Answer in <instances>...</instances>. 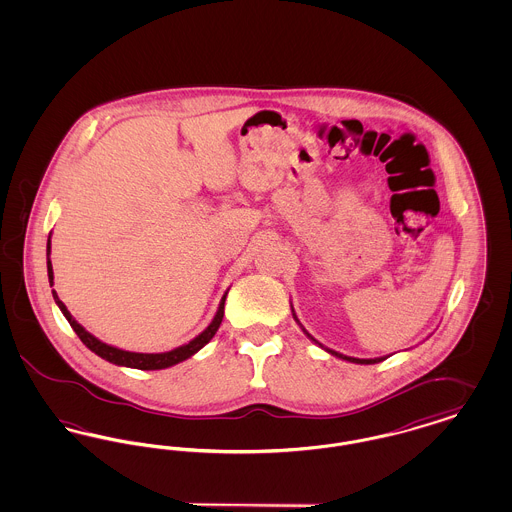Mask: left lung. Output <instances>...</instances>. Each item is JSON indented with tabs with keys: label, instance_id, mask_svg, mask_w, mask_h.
<instances>
[{
	"label": "left lung",
	"instance_id": "1",
	"mask_svg": "<svg viewBox=\"0 0 512 512\" xmlns=\"http://www.w3.org/2000/svg\"><path fill=\"white\" fill-rule=\"evenodd\" d=\"M292 315H293V320H295V322H297V324H299V328H301V330H303V332H305V336H307V338H309V340L315 341V343H317L318 347H322V349H324V351H326V353H330V355H334V357H338V359H341V361H347V363H355V365H376V363H382V361H384V359H388V357H374V359H357V357H347V355H343V353H338V351H334V349H328V347H324V345H322V343H318V341L315 340V338H313V336H311V334H309V332H307V330H305V328H303V326H301V322H299V318H297V315H295V311H293V307H292Z\"/></svg>",
	"mask_w": 512,
	"mask_h": 512
}]
</instances>
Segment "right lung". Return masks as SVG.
I'll use <instances>...</instances> for the list:
<instances>
[{
    "label": "right lung",
    "instance_id": "add662e5",
    "mask_svg": "<svg viewBox=\"0 0 512 512\" xmlns=\"http://www.w3.org/2000/svg\"><path fill=\"white\" fill-rule=\"evenodd\" d=\"M46 255H48L49 286H53V267H51V259H49V255H51V234H49L48 238ZM51 293H53V299H55L57 307L61 309V313L65 315V318L69 320V324L73 326L76 336L80 338V341H82L90 351H94L98 357L117 366H128V368H138V370H163V368H169V366L178 365V363L190 359L199 349H203L209 341L213 340V336H215L217 330H219L222 317H224V301H226L228 290L222 295V299H220L219 303V311H217L215 318L211 320V324H209L199 336H195L194 340L188 341V343H184V345H180V347H176V349H171V351H165V353H134V351H124V349H119V347H115V345L103 343V341L98 340L96 336H92L84 326H80V324L74 320L73 315L69 313V309H67L65 303L59 299V295H57L55 290H51Z\"/></svg>",
    "mask_w": 512,
    "mask_h": 512
}]
</instances>
